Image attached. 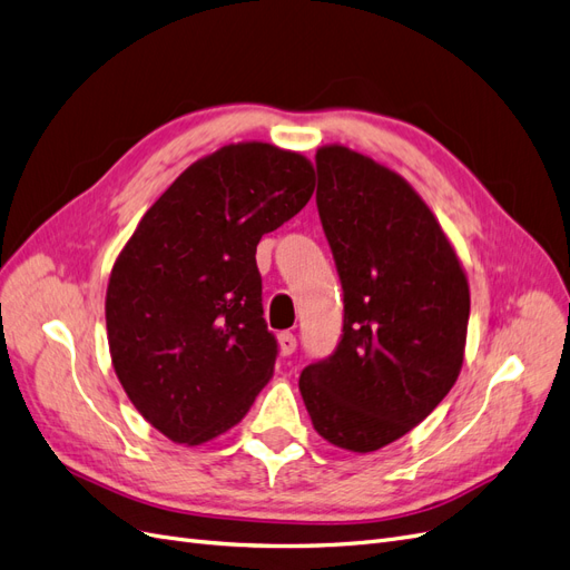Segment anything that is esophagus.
I'll use <instances>...</instances> for the list:
<instances>
[{
	"mask_svg": "<svg viewBox=\"0 0 570 570\" xmlns=\"http://www.w3.org/2000/svg\"><path fill=\"white\" fill-rule=\"evenodd\" d=\"M278 342H281V352H283L285 356L295 354V350H297V335H295V333L283 331V333L278 335Z\"/></svg>",
	"mask_w": 570,
	"mask_h": 570,
	"instance_id": "34e87169",
	"label": "esophagus"
}]
</instances>
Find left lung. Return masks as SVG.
<instances>
[{
	"mask_svg": "<svg viewBox=\"0 0 570 570\" xmlns=\"http://www.w3.org/2000/svg\"><path fill=\"white\" fill-rule=\"evenodd\" d=\"M316 206L342 283V335L299 392L318 435L375 452L456 383L471 295L440 223L411 185L347 147L316 151Z\"/></svg>",
	"mask_w": 570,
	"mask_h": 570,
	"instance_id": "8db88e82",
	"label": "left lung"
}]
</instances>
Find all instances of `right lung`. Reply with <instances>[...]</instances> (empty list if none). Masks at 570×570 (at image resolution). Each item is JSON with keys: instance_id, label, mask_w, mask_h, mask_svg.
<instances>
[{"instance_id": "right-lung-1", "label": "right lung", "mask_w": 570, "mask_h": 570, "mask_svg": "<svg viewBox=\"0 0 570 570\" xmlns=\"http://www.w3.org/2000/svg\"><path fill=\"white\" fill-rule=\"evenodd\" d=\"M312 195L302 154L228 145L189 166L118 254L107 289L114 371L168 440L226 433L271 381L278 340L264 318L256 245Z\"/></svg>"}]
</instances>
